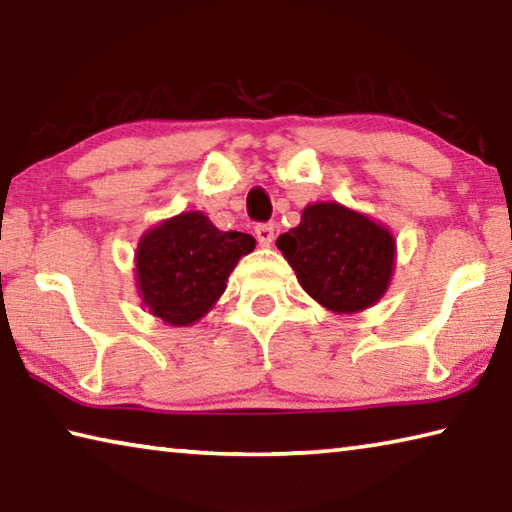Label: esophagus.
Segmentation results:
<instances>
[{"mask_svg": "<svg viewBox=\"0 0 512 512\" xmlns=\"http://www.w3.org/2000/svg\"><path fill=\"white\" fill-rule=\"evenodd\" d=\"M255 235H257L259 244L271 246L273 239H275V225L273 223H259L255 228Z\"/></svg>", "mask_w": 512, "mask_h": 512, "instance_id": "34e87169", "label": "esophagus"}]
</instances>
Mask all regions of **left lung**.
Returning a JSON list of instances; mask_svg holds the SVG:
<instances>
[{
    "label": "left lung",
    "instance_id": "8db88e82",
    "mask_svg": "<svg viewBox=\"0 0 512 512\" xmlns=\"http://www.w3.org/2000/svg\"><path fill=\"white\" fill-rule=\"evenodd\" d=\"M300 287L334 314L375 305L391 284L395 239L384 225L341 203H314L277 239Z\"/></svg>",
    "mask_w": 512,
    "mask_h": 512
}]
</instances>
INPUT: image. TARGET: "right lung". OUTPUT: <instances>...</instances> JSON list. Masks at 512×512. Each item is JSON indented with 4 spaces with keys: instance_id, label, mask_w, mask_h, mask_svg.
<instances>
[{
    "instance_id": "1",
    "label": "right lung",
    "mask_w": 512,
    "mask_h": 512,
    "mask_svg": "<svg viewBox=\"0 0 512 512\" xmlns=\"http://www.w3.org/2000/svg\"><path fill=\"white\" fill-rule=\"evenodd\" d=\"M253 248V237L221 232L203 212H183L158 223L135 253L144 307L167 325H194L221 298L237 262Z\"/></svg>"
}]
</instances>
